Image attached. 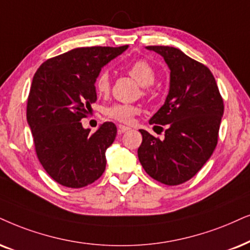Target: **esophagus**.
Instances as JSON below:
<instances>
[{
	"instance_id": "obj_1",
	"label": "esophagus",
	"mask_w": 250,
	"mask_h": 250,
	"mask_svg": "<svg viewBox=\"0 0 250 250\" xmlns=\"http://www.w3.org/2000/svg\"><path fill=\"white\" fill-rule=\"evenodd\" d=\"M129 129H130L129 127H125V125H119V132H120V134H123V132L128 131Z\"/></svg>"
}]
</instances>
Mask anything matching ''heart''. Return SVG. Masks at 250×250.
<instances>
[{
	"mask_svg": "<svg viewBox=\"0 0 250 250\" xmlns=\"http://www.w3.org/2000/svg\"><path fill=\"white\" fill-rule=\"evenodd\" d=\"M128 74L137 81L143 87V92H147L148 85H151L156 80V71L150 63L144 60H137L132 62L128 67ZM96 92L100 96H106L110 90V78L107 71H102L98 75L96 83H94ZM140 109L137 106L127 105V104H113L105 108V114L109 119L119 122H130L136 114H138Z\"/></svg>",
	"mask_w": 250,
	"mask_h": 250,
	"instance_id": "b5f03b06",
	"label": "heart"
}]
</instances>
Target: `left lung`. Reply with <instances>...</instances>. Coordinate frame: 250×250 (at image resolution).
<instances>
[{
  "label": "left lung",
  "mask_w": 250,
  "mask_h": 250,
  "mask_svg": "<svg viewBox=\"0 0 250 250\" xmlns=\"http://www.w3.org/2000/svg\"><path fill=\"white\" fill-rule=\"evenodd\" d=\"M146 48L163 56L170 80L165 104L150 119L154 127L166 125L165 138L159 140L141 129L138 159L151 178L178 186L190 180L213 153L224 113L223 98L212 72L204 64L174 47Z\"/></svg>",
  "instance_id": "obj_1"
}]
</instances>
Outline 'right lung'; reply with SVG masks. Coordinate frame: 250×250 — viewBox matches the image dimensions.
Returning <instances> with one entry per match:
<instances>
[{
  "mask_svg": "<svg viewBox=\"0 0 250 250\" xmlns=\"http://www.w3.org/2000/svg\"><path fill=\"white\" fill-rule=\"evenodd\" d=\"M121 47H82L43 62L33 76L26 119L38 159L50 178L68 188H83L103 175L107 147L116 125L105 122L96 132L81 120L97 102L94 83L104 65L122 54Z\"/></svg>",
  "mask_w": 250,
  "mask_h": 250,
  "instance_id": "obj_1",
  "label": "right lung"
}]
</instances>
